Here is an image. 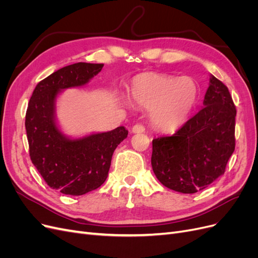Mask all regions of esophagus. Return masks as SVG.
<instances>
[{"label": "esophagus", "instance_id": "1", "mask_svg": "<svg viewBox=\"0 0 258 258\" xmlns=\"http://www.w3.org/2000/svg\"><path fill=\"white\" fill-rule=\"evenodd\" d=\"M144 131H145V128L141 123H137L134 127H132V132H134V134H142V132H144Z\"/></svg>", "mask_w": 258, "mask_h": 258}]
</instances>
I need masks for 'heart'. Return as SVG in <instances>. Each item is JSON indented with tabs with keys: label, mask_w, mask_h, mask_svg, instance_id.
Listing matches in <instances>:
<instances>
[{
	"label": "heart",
	"mask_w": 258,
	"mask_h": 258,
	"mask_svg": "<svg viewBox=\"0 0 258 258\" xmlns=\"http://www.w3.org/2000/svg\"><path fill=\"white\" fill-rule=\"evenodd\" d=\"M134 102L148 108L153 126L161 131L179 128L196 106L199 88L191 77L156 72L136 75L129 85Z\"/></svg>",
	"instance_id": "1"
}]
</instances>
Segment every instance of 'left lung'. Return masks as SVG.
I'll list each match as a JSON object with an SVG mask.
<instances>
[{"label": "left lung", "mask_w": 258, "mask_h": 258, "mask_svg": "<svg viewBox=\"0 0 258 258\" xmlns=\"http://www.w3.org/2000/svg\"><path fill=\"white\" fill-rule=\"evenodd\" d=\"M204 107L171 137L153 140L152 167L168 188L195 194L224 174L235 151L236 106L228 88L211 75Z\"/></svg>", "instance_id": "8db88e82"}]
</instances>
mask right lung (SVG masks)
Instances as JSON below:
<instances>
[{
	"mask_svg": "<svg viewBox=\"0 0 258 258\" xmlns=\"http://www.w3.org/2000/svg\"><path fill=\"white\" fill-rule=\"evenodd\" d=\"M103 66L79 62L62 68L38 83L29 101L26 130L30 158L50 188L70 196L85 195L105 182L113 153L128 136V130L120 126L71 139L62 134L56 122L59 93L82 87Z\"/></svg>",
	"mask_w": 258,
	"mask_h": 258,
	"instance_id": "obj_1",
	"label": "right lung"
}]
</instances>
